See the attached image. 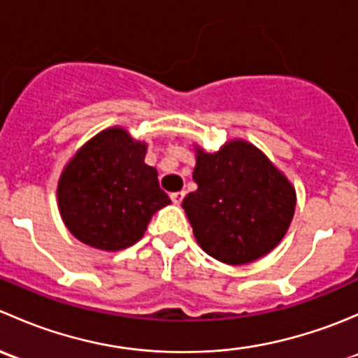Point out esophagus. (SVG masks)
<instances>
[{
	"label": "esophagus",
	"instance_id": "34e87169",
	"mask_svg": "<svg viewBox=\"0 0 358 358\" xmlns=\"http://www.w3.org/2000/svg\"><path fill=\"white\" fill-rule=\"evenodd\" d=\"M183 197H185V192H183V190H180V192H173L171 194V201H173V204H182V201H183Z\"/></svg>",
	"mask_w": 358,
	"mask_h": 358
}]
</instances>
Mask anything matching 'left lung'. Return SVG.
<instances>
[{"label": "left lung", "mask_w": 358, "mask_h": 358, "mask_svg": "<svg viewBox=\"0 0 358 358\" xmlns=\"http://www.w3.org/2000/svg\"><path fill=\"white\" fill-rule=\"evenodd\" d=\"M197 183L182 202L197 244L218 262L246 265L272 251L286 236L296 192L282 171L244 140L218 152L196 147Z\"/></svg>", "instance_id": "1"}]
</instances>
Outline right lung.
Returning <instances> with one entry per match:
<instances>
[{
	"label": "right lung",
	"instance_id": "1",
	"mask_svg": "<svg viewBox=\"0 0 358 358\" xmlns=\"http://www.w3.org/2000/svg\"><path fill=\"white\" fill-rule=\"evenodd\" d=\"M145 154L147 143L115 126L93 136L67 162L57 197L76 239L103 251L133 246L154 213L171 204Z\"/></svg>",
	"mask_w": 358,
	"mask_h": 358
}]
</instances>
